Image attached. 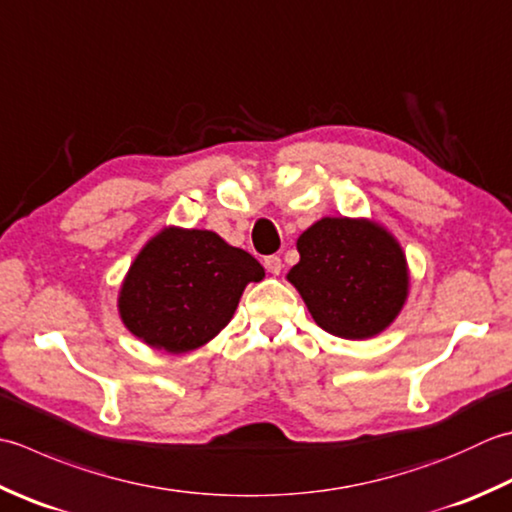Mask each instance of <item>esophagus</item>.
Returning a JSON list of instances; mask_svg holds the SVG:
<instances>
[{
	"instance_id": "obj_1",
	"label": "esophagus",
	"mask_w": 512,
	"mask_h": 512,
	"mask_svg": "<svg viewBox=\"0 0 512 512\" xmlns=\"http://www.w3.org/2000/svg\"><path fill=\"white\" fill-rule=\"evenodd\" d=\"M264 266H266V270L270 275H279L282 273V268H284V264H282V257H277V255H268L266 259H264Z\"/></svg>"
}]
</instances>
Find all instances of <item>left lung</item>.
Wrapping results in <instances>:
<instances>
[{
  "label": "left lung",
  "instance_id": "obj_1",
  "mask_svg": "<svg viewBox=\"0 0 512 512\" xmlns=\"http://www.w3.org/2000/svg\"><path fill=\"white\" fill-rule=\"evenodd\" d=\"M297 250L299 262L286 277L326 333L344 339L375 337L404 308L406 255L379 224L324 217L299 235Z\"/></svg>",
  "mask_w": 512,
  "mask_h": 512
}]
</instances>
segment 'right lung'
<instances>
[{
	"label": "right lung",
	"mask_w": 512,
	"mask_h": 512,
	"mask_svg": "<svg viewBox=\"0 0 512 512\" xmlns=\"http://www.w3.org/2000/svg\"><path fill=\"white\" fill-rule=\"evenodd\" d=\"M264 268L213 230L164 228L139 250L119 290L124 326L144 344L188 353L210 342Z\"/></svg>",
	"instance_id": "right-lung-1"
}]
</instances>
